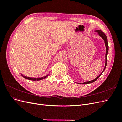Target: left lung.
Wrapping results in <instances>:
<instances>
[{"instance_id":"8db88e82","label":"left lung","mask_w":122,"mask_h":122,"mask_svg":"<svg viewBox=\"0 0 122 122\" xmlns=\"http://www.w3.org/2000/svg\"><path fill=\"white\" fill-rule=\"evenodd\" d=\"M96 32H97V34H98V35L100 36V37L102 38V39L104 40V43H105V45L106 47V54H105V67L104 69H103L102 72L100 74L99 76H98L96 78H95L94 79L92 80L91 81H86V82H84L83 83H79V84H88V83H93L94 82H95V81H96L98 78L99 77L101 76V75L102 74V73L104 71V70L106 68V65H107V54H108V41H107V38L106 36L105 35V34L102 31L100 30H95Z\"/></svg>"}]
</instances>
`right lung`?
<instances>
[{"label":"right lung","mask_w":122,"mask_h":122,"mask_svg":"<svg viewBox=\"0 0 122 122\" xmlns=\"http://www.w3.org/2000/svg\"><path fill=\"white\" fill-rule=\"evenodd\" d=\"M49 74H47V75L44 76V77H38V78H35V77H27V76H26L25 75H23V74H21L22 76L23 77H24V78H25V79H28V80H33V81H36V80H42L43 79H45V78H47V77L48 76Z\"/></svg>","instance_id":"right-lung-1"}]
</instances>
